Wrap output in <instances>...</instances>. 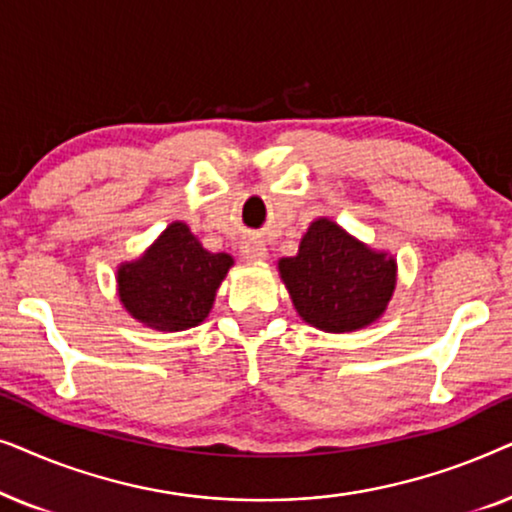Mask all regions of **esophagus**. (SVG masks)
I'll list each match as a JSON object with an SVG mask.
<instances>
[{"label":"esophagus","instance_id":"esophagus-1","mask_svg":"<svg viewBox=\"0 0 512 512\" xmlns=\"http://www.w3.org/2000/svg\"><path fill=\"white\" fill-rule=\"evenodd\" d=\"M265 256H268V249L263 242L251 240L242 244V258H247V261H263Z\"/></svg>","mask_w":512,"mask_h":512}]
</instances>
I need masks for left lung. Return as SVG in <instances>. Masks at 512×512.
Returning <instances> with one entry per match:
<instances>
[{"label": "left lung", "mask_w": 512, "mask_h": 512, "mask_svg": "<svg viewBox=\"0 0 512 512\" xmlns=\"http://www.w3.org/2000/svg\"><path fill=\"white\" fill-rule=\"evenodd\" d=\"M279 272L307 324L347 333L373 324L396 286V261L356 242L333 221H314Z\"/></svg>", "instance_id": "8db88e82"}]
</instances>
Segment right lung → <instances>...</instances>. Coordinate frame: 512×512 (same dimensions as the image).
<instances>
[{
	"label": "right lung",
	"mask_w": 512,
	"mask_h": 512,
	"mask_svg": "<svg viewBox=\"0 0 512 512\" xmlns=\"http://www.w3.org/2000/svg\"><path fill=\"white\" fill-rule=\"evenodd\" d=\"M233 258L202 249L186 223H172L135 263L118 270V293L132 317L158 331L198 326Z\"/></svg>",
	"instance_id": "obj_1"
}]
</instances>
